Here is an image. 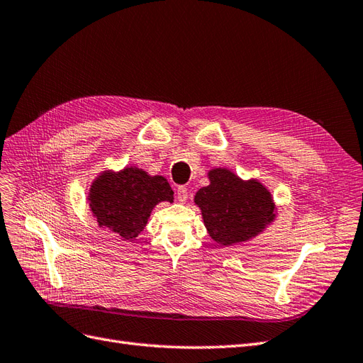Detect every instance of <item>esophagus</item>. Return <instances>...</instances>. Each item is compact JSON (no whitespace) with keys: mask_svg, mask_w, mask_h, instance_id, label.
<instances>
[{"mask_svg":"<svg viewBox=\"0 0 363 363\" xmlns=\"http://www.w3.org/2000/svg\"><path fill=\"white\" fill-rule=\"evenodd\" d=\"M176 199H178L181 203L187 202V199H189V190H187V187H184V185L178 187V190H176Z\"/></svg>","mask_w":363,"mask_h":363,"instance_id":"obj_1","label":"esophagus"}]
</instances>
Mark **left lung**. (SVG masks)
Wrapping results in <instances>:
<instances>
[{
    "mask_svg": "<svg viewBox=\"0 0 363 363\" xmlns=\"http://www.w3.org/2000/svg\"><path fill=\"white\" fill-rule=\"evenodd\" d=\"M206 176L210 184L194 194V203L214 243L250 242L277 219L272 193L257 178L242 179L226 167H214Z\"/></svg>",
    "mask_w": 363,
    "mask_h": 363,
    "instance_id": "left-lung-1",
    "label": "left lung"
}]
</instances>
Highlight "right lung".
<instances>
[{
	"label": "right lung",
	"instance_id": "add662e5",
	"mask_svg": "<svg viewBox=\"0 0 363 363\" xmlns=\"http://www.w3.org/2000/svg\"><path fill=\"white\" fill-rule=\"evenodd\" d=\"M88 206L100 228L132 242L149 223L160 202H173V190L161 174H150L137 165L103 170L92 179Z\"/></svg>",
	"mask_w": 363,
	"mask_h": 363
}]
</instances>
